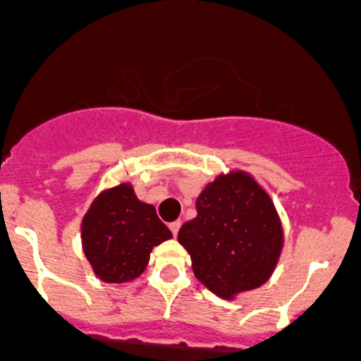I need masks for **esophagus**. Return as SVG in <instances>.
<instances>
[{
  "instance_id": "1",
  "label": "esophagus",
  "mask_w": 361,
  "mask_h": 361,
  "mask_svg": "<svg viewBox=\"0 0 361 361\" xmlns=\"http://www.w3.org/2000/svg\"><path fill=\"white\" fill-rule=\"evenodd\" d=\"M180 227H181V221H180V220L173 221V224H171V225H169L171 232H173V234H174V235H178V231H180Z\"/></svg>"
}]
</instances>
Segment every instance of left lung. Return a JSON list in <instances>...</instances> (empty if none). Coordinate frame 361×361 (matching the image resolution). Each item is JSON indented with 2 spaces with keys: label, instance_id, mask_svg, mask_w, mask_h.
<instances>
[{
  "label": "left lung",
  "instance_id": "obj_1",
  "mask_svg": "<svg viewBox=\"0 0 361 361\" xmlns=\"http://www.w3.org/2000/svg\"><path fill=\"white\" fill-rule=\"evenodd\" d=\"M195 207L197 216L178 232L195 278L225 300L267 283L281 257L285 232L274 201L253 174L220 173L204 187Z\"/></svg>",
  "mask_w": 361,
  "mask_h": 361
}]
</instances>
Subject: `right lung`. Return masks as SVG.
Here are the masks:
<instances>
[{
	"label": "right lung",
	"mask_w": 361,
	"mask_h": 361,
	"mask_svg": "<svg viewBox=\"0 0 361 361\" xmlns=\"http://www.w3.org/2000/svg\"><path fill=\"white\" fill-rule=\"evenodd\" d=\"M80 232L92 272L101 281L115 285L140 278L152 250L173 238L154 204L140 201L129 181L97 194L83 214Z\"/></svg>",
	"instance_id": "obj_1"
}]
</instances>
